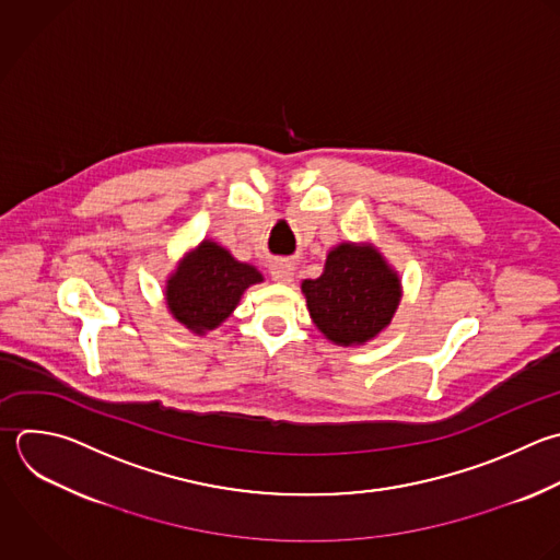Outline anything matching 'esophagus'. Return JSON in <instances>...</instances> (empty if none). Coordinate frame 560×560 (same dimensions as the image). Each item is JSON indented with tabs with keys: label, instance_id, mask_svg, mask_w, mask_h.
Returning a JSON list of instances; mask_svg holds the SVG:
<instances>
[{
	"label": "esophagus",
	"instance_id": "1",
	"mask_svg": "<svg viewBox=\"0 0 560 560\" xmlns=\"http://www.w3.org/2000/svg\"><path fill=\"white\" fill-rule=\"evenodd\" d=\"M271 278L276 282H282V284H289L293 280V262L291 260H276L271 265Z\"/></svg>",
	"mask_w": 560,
	"mask_h": 560
}]
</instances>
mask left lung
I'll use <instances>...</instances> for the list:
<instances>
[{"mask_svg": "<svg viewBox=\"0 0 560 560\" xmlns=\"http://www.w3.org/2000/svg\"><path fill=\"white\" fill-rule=\"evenodd\" d=\"M306 306L319 332L337 346H361L389 326L400 304V278L370 243H341L324 273L302 282Z\"/></svg>", "mask_w": 560, "mask_h": 560, "instance_id": "left-lung-1", "label": "left lung"}]
</instances>
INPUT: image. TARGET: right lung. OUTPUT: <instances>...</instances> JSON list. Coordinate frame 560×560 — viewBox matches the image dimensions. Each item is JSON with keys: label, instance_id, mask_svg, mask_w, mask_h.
Masks as SVG:
<instances>
[{"label": "right lung", "instance_id": "right-lung-1", "mask_svg": "<svg viewBox=\"0 0 560 560\" xmlns=\"http://www.w3.org/2000/svg\"><path fill=\"white\" fill-rule=\"evenodd\" d=\"M262 282V273L236 260L214 241L188 252L166 280V304L173 317L195 335L221 326L238 306L243 293Z\"/></svg>", "mask_w": 560, "mask_h": 560}]
</instances>
